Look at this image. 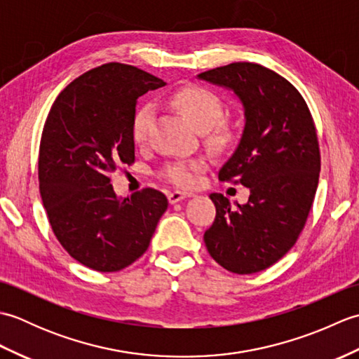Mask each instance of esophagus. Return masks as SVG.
Listing matches in <instances>:
<instances>
[{
    "instance_id": "34e87169",
    "label": "esophagus",
    "mask_w": 359,
    "mask_h": 359,
    "mask_svg": "<svg viewBox=\"0 0 359 359\" xmlns=\"http://www.w3.org/2000/svg\"><path fill=\"white\" fill-rule=\"evenodd\" d=\"M194 194L193 193H184V191H172L168 194V201H170V203H177L180 201L184 199H188V197H193Z\"/></svg>"
}]
</instances>
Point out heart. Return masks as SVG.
I'll return each instance as SVG.
<instances>
[{
  "label": "heart",
  "mask_w": 359,
  "mask_h": 359,
  "mask_svg": "<svg viewBox=\"0 0 359 359\" xmlns=\"http://www.w3.org/2000/svg\"><path fill=\"white\" fill-rule=\"evenodd\" d=\"M168 103L182 114L196 129L203 133L205 142L216 151H225L238 142V131L230 120L224 118V103L211 89L201 85L180 86L168 97ZM154 120V108L151 103H142L133 114L131 135L135 143L148 139ZM205 170L203 160H177L166 165L162 175L179 188H194L199 172Z\"/></svg>",
  "instance_id": "b5f03b06"
}]
</instances>
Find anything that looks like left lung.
Masks as SVG:
<instances>
[{"mask_svg":"<svg viewBox=\"0 0 359 359\" xmlns=\"http://www.w3.org/2000/svg\"><path fill=\"white\" fill-rule=\"evenodd\" d=\"M199 79L233 89L245 108V129L219 180L250 188L233 210L212 193L215 222L205 245L225 270L251 274L269 269L292 248L315 201L321 152L309 106L292 83L256 63H230Z\"/></svg>","mask_w":359,"mask_h":359,"instance_id":"8db88e82","label":"left lung"}]
</instances>
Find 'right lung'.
Wrapping results in <instances>:
<instances>
[{
  "label": "right lung",
  "mask_w": 359,
  "mask_h": 359,
  "mask_svg": "<svg viewBox=\"0 0 359 359\" xmlns=\"http://www.w3.org/2000/svg\"><path fill=\"white\" fill-rule=\"evenodd\" d=\"M165 81L139 67L106 63L67 85L44 121L38 182L57 241L95 271L126 269L149 247L168 199L143 188L118 201L111 174L135 160L137 98Z\"/></svg>",
  "instance_id": "right-lung-1"
}]
</instances>
